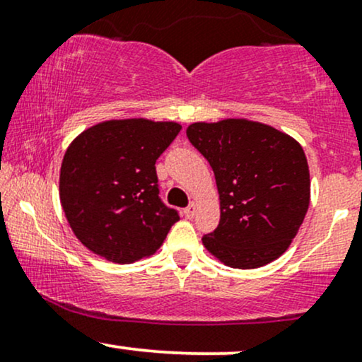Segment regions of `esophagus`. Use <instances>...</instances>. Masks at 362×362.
<instances>
[{
	"label": "esophagus",
	"mask_w": 362,
	"mask_h": 362,
	"mask_svg": "<svg viewBox=\"0 0 362 362\" xmlns=\"http://www.w3.org/2000/svg\"><path fill=\"white\" fill-rule=\"evenodd\" d=\"M195 209H197V206H195L194 202H192V204H189V206L185 207V209H184V214H185L187 218H189V219H192L194 216H195Z\"/></svg>",
	"instance_id": "esophagus-1"
}]
</instances>
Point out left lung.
Wrapping results in <instances>:
<instances>
[{
    "instance_id": "left-lung-1",
    "label": "left lung",
    "mask_w": 362,
    "mask_h": 362,
    "mask_svg": "<svg viewBox=\"0 0 362 362\" xmlns=\"http://www.w3.org/2000/svg\"><path fill=\"white\" fill-rule=\"evenodd\" d=\"M187 138L209 161L219 192L211 255L233 269L271 264L289 248L310 206V170L296 139L248 119L194 122Z\"/></svg>"
}]
</instances>
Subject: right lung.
<instances>
[{"mask_svg": "<svg viewBox=\"0 0 362 362\" xmlns=\"http://www.w3.org/2000/svg\"><path fill=\"white\" fill-rule=\"evenodd\" d=\"M182 126L114 119L76 136L61 165L59 199L76 238L103 259L153 255L178 219L158 197L156 160Z\"/></svg>", "mask_w": 362, "mask_h": 362, "instance_id": "right-lung-1", "label": "right lung"}]
</instances>
